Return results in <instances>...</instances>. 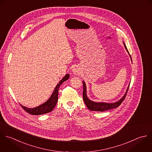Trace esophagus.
<instances>
[{"label": "esophagus", "instance_id": "34e87169", "mask_svg": "<svg viewBox=\"0 0 152 152\" xmlns=\"http://www.w3.org/2000/svg\"><path fill=\"white\" fill-rule=\"evenodd\" d=\"M73 73L74 75H79L80 72V71H79L77 69H76V68L75 69H75H73Z\"/></svg>", "mask_w": 152, "mask_h": 152}]
</instances>
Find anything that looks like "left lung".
<instances>
[{"label":"left lung","mask_w":152,"mask_h":152,"mask_svg":"<svg viewBox=\"0 0 152 152\" xmlns=\"http://www.w3.org/2000/svg\"><path fill=\"white\" fill-rule=\"evenodd\" d=\"M124 47H125L126 50L127 51V52L129 54V52L124 42ZM129 55H130V54H129ZM130 58L132 60L131 56L130 55ZM83 101H84L86 107L91 111H101V112H102L104 111H107L109 110H112L114 108H116L118 107H119L121 105V104L123 102V101L124 100V99L126 96V95L127 94V92H128V90L129 88V86H130V85H129L128 86V88L125 93V95L119 101H118L117 102H113V103H107V102H94V101L90 100L88 98L87 95H86V84L84 81H83Z\"/></svg>","instance_id":"1"}]
</instances>
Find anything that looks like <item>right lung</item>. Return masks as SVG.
<instances>
[{"instance_id": "add662e5", "label": "right lung", "mask_w": 152, "mask_h": 152, "mask_svg": "<svg viewBox=\"0 0 152 152\" xmlns=\"http://www.w3.org/2000/svg\"><path fill=\"white\" fill-rule=\"evenodd\" d=\"M69 75L67 74L66 76L60 81V82L57 85L56 87L55 88L50 98L44 104L40 105L38 107H37L34 108H26L22 105L20 106L22 108L28 113L34 115H42L46 113H48L50 112H51L53 110L54 108L57 101H58V89L60 86V85L65 81H66L69 78Z\"/></svg>"}]
</instances>
